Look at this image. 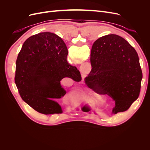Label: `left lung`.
<instances>
[{
	"mask_svg": "<svg viewBox=\"0 0 150 150\" xmlns=\"http://www.w3.org/2000/svg\"><path fill=\"white\" fill-rule=\"evenodd\" d=\"M90 61L88 88L115 101L112 113L126 111L138 99L143 78L136 50L124 38L109 34L94 42Z\"/></svg>",
	"mask_w": 150,
	"mask_h": 150,
	"instance_id": "left-lung-1",
	"label": "left lung"
}]
</instances>
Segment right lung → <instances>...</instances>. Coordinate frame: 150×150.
<instances>
[{"mask_svg":"<svg viewBox=\"0 0 150 150\" xmlns=\"http://www.w3.org/2000/svg\"><path fill=\"white\" fill-rule=\"evenodd\" d=\"M67 49L56 34L41 33L29 38L16 61L15 83L22 99L44 115L62 112L57 100L66 94L60 81H81L80 72L67 62Z\"/></svg>","mask_w":150,"mask_h":150,"instance_id":"obj_1","label":"right lung"}]
</instances>
